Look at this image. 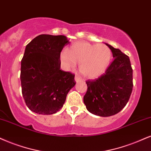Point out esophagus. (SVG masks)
I'll list each match as a JSON object with an SVG mask.
<instances>
[{
    "mask_svg": "<svg viewBox=\"0 0 151 151\" xmlns=\"http://www.w3.org/2000/svg\"><path fill=\"white\" fill-rule=\"evenodd\" d=\"M82 78L81 77H80V76H76V77H75V81H76V82H80V81H82Z\"/></svg>",
    "mask_w": 151,
    "mask_h": 151,
    "instance_id": "esophagus-1",
    "label": "esophagus"
}]
</instances>
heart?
<instances>
[{
	"label": "heart",
	"instance_id": "heart-1",
	"mask_svg": "<svg viewBox=\"0 0 151 151\" xmlns=\"http://www.w3.org/2000/svg\"><path fill=\"white\" fill-rule=\"evenodd\" d=\"M61 60L66 69H73L80 64V71L87 78H96L109 66L111 50L106 45H92L87 42H76L68 51L61 53Z\"/></svg>",
	"mask_w": 151,
	"mask_h": 151
}]
</instances>
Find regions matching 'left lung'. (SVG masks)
I'll list each match as a JSON object with an SVG mask.
<instances>
[{"instance_id": "8db88e82", "label": "left lung", "mask_w": 151, "mask_h": 151, "mask_svg": "<svg viewBox=\"0 0 151 151\" xmlns=\"http://www.w3.org/2000/svg\"><path fill=\"white\" fill-rule=\"evenodd\" d=\"M113 60L98 78L86 81L87 90L83 101L92 114L109 117L120 112L129 101L133 88V70L129 57L106 44Z\"/></svg>"}]
</instances>
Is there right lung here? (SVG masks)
Listing matches in <instances>:
<instances>
[{
  "label": "right lung",
  "instance_id": "right-lung-1",
  "mask_svg": "<svg viewBox=\"0 0 151 151\" xmlns=\"http://www.w3.org/2000/svg\"><path fill=\"white\" fill-rule=\"evenodd\" d=\"M65 36L41 34L27 45L21 61L22 92L33 112L51 115L60 111L76 82L75 75L60 69V54L68 44Z\"/></svg>",
  "mask_w": 151,
  "mask_h": 151
}]
</instances>
